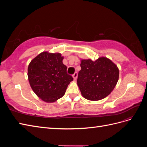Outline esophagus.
Listing matches in <instances>:
<instances>
[{"label": "esophagus", "instance_id": "esophagus-1", "mask_svg": "<svg viewBox=\"0 0 147 147\" xmlns=\"http://www.w3.org/2000/svg\"><path fill=\"white\" fill-rule=\"evenodd\" d=\"M77 76H78V73H77V72H75L74 74L72 75V77H73V78H74V80H76L77 78Z\"/></svg>", "mask_w": 147, "mask_h": 147}]
</instances>
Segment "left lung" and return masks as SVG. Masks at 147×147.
Returning a JSON list of instances; mask_svg holds the SVG:
<instances>
[{
	"label": "left lung",
	"instance_id": "obj_1",
	"mask_svg": "<svg viewBox=\"0 0 147 147\" xmlns=\"http://www.w3.org/2000/svg\"><path fill=\"white\" fill-rule=\"evenodd\" d=\"M82 69L79 71L77 84L84 98L99 100L109 96L118 81L117 65L106 57L95 61L81 59Z\"/></svg>",
	"mask_w": 147,
	"mask_h": 147
}]
</instances>
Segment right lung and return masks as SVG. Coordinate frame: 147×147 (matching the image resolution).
<instances>
[{
    "mask_svg": "<svg viewBox=\"0 0 147 147\" xmlns=\"http://www.w3.org/2000/svg\"><path fill=\"white\" fill-rule=\"evenodd\" d=\"M61 53L43 51L30 61L28 69L30 86L43 101L51 103L61 98L73 80L67 73Z\"/></svg>",
    "mask_w": 147,
    "mask_h": 147,
    "instance_id": "obj_1",
    "label": "right lung"
}]
</instances>
